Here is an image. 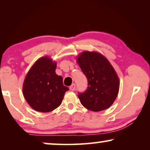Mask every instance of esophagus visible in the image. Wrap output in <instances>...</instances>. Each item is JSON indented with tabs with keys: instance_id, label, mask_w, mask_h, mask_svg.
<instances>
[{
	"instance_id": "1",
	"label": "esophagus",
	"mask_w": 150,
	"mask_h": 150,
	"mask_svg": "<svg viewBox=\"0 0 150 150\" xmlns=\"http://www.w3.org/2000/svg\"><path fill=\"white\" fill-rule=\"evenodd\" d=\"M75 89H76V85L74 83H73L72 85H71L70 87H69V89H70L71 91H75Z\"/></svg>"
}]
</instances>
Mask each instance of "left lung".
<instances>
[{"mask_svg": "<svg viewBox=\"0 0 150 150\" xmlns=\"http://www.w3.org/2000/svg\"><path fill=\"white\" fill-rule=\"evenodd\" d=\"M76 61L88 81L87 90L78 95L81 104L94 112L109 108L120 89V80L113 67L104 55L97 52L84 51Z\"/></svg>", "mask_w": 150, "mask_h": 150, "instance_id": "1", "label": "left lung"}]
</instances>
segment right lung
I'll return each mask as SVG.
<instances>
[{
  "label": "right lung",
  "instance_id": "obj_1",
  "mask_svg": "<svg viewBox=\"0 0 150 150\" xmlns=\"http://www.w3.org/2000/svg\"><path fill=\"white\" fill-rule=\"evenodd\" d=\"M57 63L43 57L35 61L24 79L22 92L30 107L37 111L48 112L61 105L69 88L63 78L55 72Z\"/></svg>",
  "mask_w": 150,
  "mask_h": 150
}]
</instances>
